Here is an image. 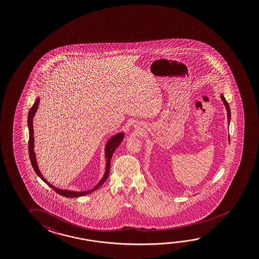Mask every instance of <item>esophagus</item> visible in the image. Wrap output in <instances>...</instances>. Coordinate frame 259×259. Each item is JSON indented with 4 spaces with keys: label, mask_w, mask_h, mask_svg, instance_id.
<instances>
[{
    "label": "esophagus",
    "mask_w": 259,
    "mask_h": 259,
    "mask_svg": "<svg viewBox=\"0 0 259 259\" xmlns=\"http://www.w3.org/2000/svg\"><path fill=\"white\" fill-rule=\"evenodd\" d=\"M135 127L136 128H139V126H138V123H136V124H135Z\"/></svg>",
    "instance_id": "1"
}]
</instances>
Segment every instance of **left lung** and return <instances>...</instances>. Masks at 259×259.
Instances as JSON below:
<instances>
[{
    "label": "left lung",
    "instance_id": "left-lung-1",
    "mask_svg": "<svg viewBox=\"0 0 259 259\" xmlns=\"http://www.w3.org/2000/svg\"><path fill=\"white\" fill-rule=\"evenodd\" d=\"M221 99H222V101H223V104H224V106H226V109H227V115H228V123H230V118H231V115H230V108H229V104L227 102V100L225 99L224 96L223 95H221Z\"/></svg>",
    "mask_w": 259,
    "mask_h": 259
}]
</instances>
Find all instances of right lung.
<instances>
[{
  "instance_id": "obj_1",
  "label": "right lung",
  "mask_w": 259,
  "mask_h": 259,
  "mask_svg": "<svg viewBox=\"0 0 259 259\" xmlns=\"http://www.w3.org/2000/svg\"><path fill=\"white\" fill-rule=\"evenodd\" d=\"M38 104H39V98H36L33 106H31L30 111H29V115H28V127H29V154H30V162L31 165L34 169L35 172L37 174L38 177L42 180L44 183L47 184L48 186L51 187V189H53L54 191L59 193L60 195L64 196L66 198H77L81 196L87 195L89 193H92L93 191H97L99 187L105 183L106 179L109 175V170H110V161L111 158L113 153H115V150L118 147L119 144L122 143L123 138H124V133L120 132L118 134H116L115 136H111L108 141L106 142L105 145V158H106V171L104 174L102 179L99 181V183L94 186L91 190L89 191H70V190H63L60 189L57 187L52 185L51 183H49L46 179L43 177L42 174L40 172V170L38 169V162L36 159V154L34 152V137H33V118H34L35 114L38 110Z\"/></svg>"
}]
</instances>
